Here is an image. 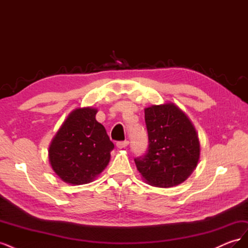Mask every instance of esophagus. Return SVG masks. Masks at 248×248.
<instances>
[{
  "instance_id": "1",
  "label": "esophagus",
  "mask_w": 248,
  "mask_h": 248,
  "mask_svg": "<svg viewBox=\"0 0 248 248\" xmlns=\"http://www.w3.org/2000/svg\"><path fill=\"white\" fill-rule=\"evenodd\" d=\"M128 144H129L128 140H122V141H117L116 146L119 149H123V148H126L127 146H128Z\"/></svg>"
}]
</instances>
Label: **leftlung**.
I'll return each instance as SVG.
<instances>
[{
  "instance_id": "1",
  "label": "left lung",
  "mask_w": 248,
  "mask_h": 248,
  "mask_svg": "<svg viewBox=\"0 0 248 248\" xmlns=\"http://www.w3.org/2000/svg\"><path fill=\"white\" fill-rule=\"evenodd\" d=\"M148 149L134 162L146 181L157 187L184 182L196 169L200 142L189 119L175 104L145 108Z\"/></svg>"
}]
</instances>
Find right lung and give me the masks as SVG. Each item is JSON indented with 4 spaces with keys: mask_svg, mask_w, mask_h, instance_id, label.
Segmentation results:
<instances>
[{
    "mask_svg": "<svg viewBox=\"0 0 248 248\" xmlns=\"http://www.w3.org/2000/svg\"><path fill=\"white\" fill-rule=\"evenodd\" d=\"M96 112L91 108L72 111L51 141V168L67 183H89L109 161L115 146L103 125L96 121Z\"/></svg>",
    "mask_w": 248,
    "mask_h": 248,
    "instance_id": "obj_1",
    "label": "right lung"
}]
</instances>
